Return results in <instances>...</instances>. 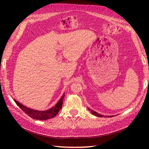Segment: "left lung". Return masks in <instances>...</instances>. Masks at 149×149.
Returning a JSON list of instances; mask_svg holds the SVG:
<instances>
[{"instance_id":"left-lung-1","label":"left lung","mask_w":149,"mask_h":149,"mask_svg":"<svg viewBox=\"0 0 149 149\" xmlns=\"http://www.w3.org/2000/svg\"><path fill=\"white\" fill-rule=\"evenodd\" d=\"M88 109L89 111H90V112H91L92 114H93V115H94V116H97V117H100V118H102L103 116L105 117V118H111V117H113V116H103V115H101V114H100L97 113L96 112H95L94 111H93L92 109H89V108H88Z\"/></svg>"}]
</instances>
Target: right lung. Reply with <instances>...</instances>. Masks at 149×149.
<instances>
[{"label":"right lung","mask_w":149,"mask_h":149,"mask_svg":"<svg viewBox=\"0 0 149 149\" xmlns=\"http://www.w3.org/2000/svg\"><path fill=\"white\" fill-rule=\"evenodd\" d=\"M65 97V94H63L60 100L56 104L55 106L52 107L50 109H49L47 111H38L35 110L31 108L27 107L25 106L24 105L22 104L21 103L15 100H14L15 102L17 104V106L21 108V109L24 111L25 113H26L30 118H33L34 119L37 120H47L50 118H53L56 116L58 113V112L61 109V107L63 105V101Z\"/></svg>","instance_id":"1"}]
</instances>
